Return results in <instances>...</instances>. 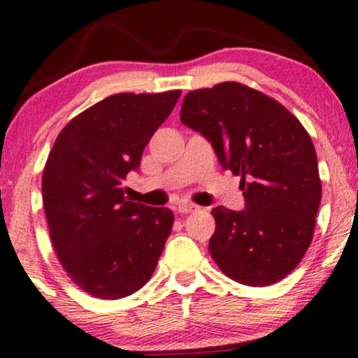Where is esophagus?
<instances>
[{
    "label": "esophagus",
    "mask_w": 358,
    "mask_h": 358,
    "mask_svg": "<svg viewBox=\"0 0 358 358\" xmlns=\"http://www.w3.org/2000/svg\"><path fill=\"white\" fill-rule=\"evenodd\" d=\"M198 209H199V206H196V204H193V203H182L178 206V211L182 214L194 213V211H198Z\"/></svg>",
    "instance_id": "obj_1"
}]
</instances>
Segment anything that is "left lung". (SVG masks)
Here are the masks:
<instances>
[{
	"mask_svg": "<svg viewBox=\"0 0 358 358\" xmlns=\"http://www.w3.org/2000/svg\"><path fill=\"white\" fill-rule=\"evenodd\" d=\"M180 119L211 142L222 169L241 176L245 209L211 211L214 262L249 287L283 280L311 245L322 194L303 124L273 98L236 82L189 92Z\"/></svg>",
	"mask_w": 358,
	"mask_h": 358,
	"instance_id": "1",
	"label": "left lung"
}]
</instances>
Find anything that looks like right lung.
Returning a JSON list of instances; mask_svg holds the SVG:
<instances>
[{
  "instance_id": "obj_1",
  "label": "right lung",
  "mask_w": 358,
  "mask_h": 358,
  "mask_svg": "<svg viewBox=\"0 0 358 358\" xmlns=\"http://www.w3.org/2000/svg\"><path fill=\"white\" fill-rule=\"evenodd\" d=\"M180 90L119 93L62 129L42 175L52 245L83 292L119 299L149 282L173 226L169 208L124 198L122 182L178 101Z\"/></svg>"
}]
</instances>
